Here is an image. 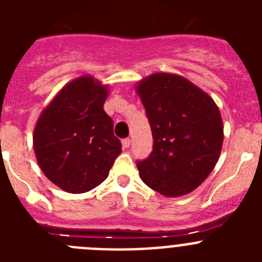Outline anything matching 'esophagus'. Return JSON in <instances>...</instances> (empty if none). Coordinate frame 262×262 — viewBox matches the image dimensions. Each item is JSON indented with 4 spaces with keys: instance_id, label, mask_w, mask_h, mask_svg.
Masks as SVG:
<instances>
[{
    "instance_id": "34e87169",
    "label": "esophagus",
    "mask_w": 262,
    "mask_h": 262,
    "mask_svg": "<svg viewBox=\"0 0 262 262\" xmlns=\"http://www.w3.org/2000/svg\"><path fill=\"white\" fill-rule=\"evenodd\" d=\"M129 144H131V140H129V139H123V140H122V145H123V148H128Z\"/></svg>"
}]
</instances>
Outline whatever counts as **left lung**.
Wrapping results in <instances>:
<instances>
[{"label":"left lung","instance_id":"left-lung-1","mask_svg":"<svg viewBox=\"0 0 262 262\" xmlns=\"http://www.w3.org/2000/svg\"><path fill=\"white\" fill-rule=\"evenodd\" d=\"M154 136V151L138 161L139 176L161 195L191 193L209 177L223 145V120L214 99L191 81L157 72L135 85Z\"/></svg>","mask_w":262,"mask_h":262}]
</instances>
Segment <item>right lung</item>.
<instances>
[{
    "mask_svg": "<svg viewBox=\"0 0 262 262\" xmlns=\"http://www.w3.org/2000/svg\"><path fill=\"white\" fill-rule=\"evenodd\" d=\"M108 90L93 76H80L57 92L36 120V161L67 193H86L102 184L122 152L113 119L103 110Z\"/></svg>",
    "mask_w": 262,
    "mask_h": 262,
    "instance_id": "1",
    "label": "right lung"
}]
</instances>
